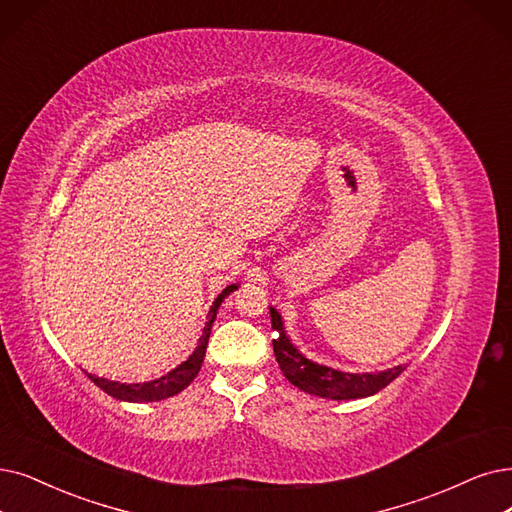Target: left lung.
Returning <instances> with one entry per match:
<instances>
[{
  "label": "left lung",
  "instance_id": "1",
  "mask_svg": "<svg viewBox=\"0 0 512 512\" xmlns=\"http://www.w3.org/2000/svg\"><path fill=\"white\" fill-rule=\"evenodd\" d=\"M271 323L277 334L273 340V351L283 376L288 378L294 386H298L300 391L309 395L323 397V399H336V401L363 399L382 391L384 386L391 384L405 370L403 365H397L384 372L351 374V372L334 370V367H327V365H319L311 359H306L290 342V338L285 336L281 315L273 309V306H271Z\"/></svg>",
  "mask_w": 512,
  "mask_h": 512
}]
</instances>
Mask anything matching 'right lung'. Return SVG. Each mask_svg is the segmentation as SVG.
I'll list each match as a JSON object with an SVG mask.
<instances>
[{"label":"right lung","instance_id":"1","mask_svg":"<svg viewBox=\"0 0 512 512\" xmlns=\"http://www.w3.org/2000/svg\"><path fill=\"white\" fill-rule=\"evenodd\" d=\"M237 290V283L227 285V288L222 290V294H218V298L214 300L206 327H203V336L199 338L197 349L189 355L187 361H182L180 365H176L174 370H170L168 374H163L155 380H147V382H117V380H109V378H98L94 374H88V378L105 391L107 395L119 399V401H132V403H149V401H161V399H168L178 395L180 391H185V388L195 380V376L201 370V363L203 357H206V349H208V338L212 332V323L216 319V311L220 309L222 300L227 298L231 292Z\"/></svg>","mask_w":512,"mask_h":512}]
</instances>
